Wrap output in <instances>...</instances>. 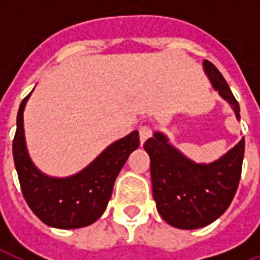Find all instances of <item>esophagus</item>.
<instances>
[{
    "mask_svg": "<svg viewBox=\"0 0 260 260\" xmlns=\"http://www.w3.org/2000/svg\"><path fill=\"white\" fill-rule=\"evenodd\" d=\"M152 136V128L149 125H143L139 128V138H141V143L146 142L147 138Z\"/></svg>",
    "mask_w": 260,
    "mask_h": 260,
    "instance_id": "34e87169",
    "label": "esophagus"
}]
</instances>
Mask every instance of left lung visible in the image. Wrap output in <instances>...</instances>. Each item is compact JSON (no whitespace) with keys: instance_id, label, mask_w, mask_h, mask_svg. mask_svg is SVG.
I'll use <instances>...</instances> for the list:
<instances>
[{"instance_id":"obj_1","label":"left lung","mask_w":260,"mask_h":260,"mask_svg":"<svg viewBox=\"0 0 260 260\" xmlns=\"http://www.w3.org/2000/svg\"><path fill=\"white\" fill-rule=\"evenodd\" d=\"M203 69L214 90L229 103L240 121V104L223 75L212 62ZM150 157L153 198L166 223L181 230H195L217 220L234 198L241 178L245 141L212 163H196L180 152L161 132L145 142Z\"/></svg>"}]
</instances>
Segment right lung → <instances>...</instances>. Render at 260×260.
<instances>
[{
    "instance_id": "obj_1",
    "label": "right lung",
    "mask_w": 260,
    "mask_h": 260,
    "mask_svg": "<svg viewBox=\"0 0 260 260\" xmlns=\"http://www.w3.org/2000/svg\"><path fill=\"white\" fill-rule=\"evenodd\" d=\"M30 94L20 103L12 145L22 193L31 212L50 227L72 230L90 225L104 213L117 175L139 147V132L134 131L111 143L76 174L50 177L35 166L26 147L23 111Z\"/></svg>"
}]
</instances>
